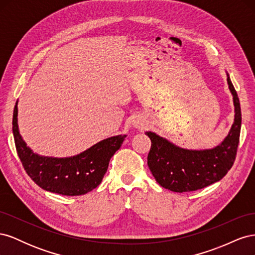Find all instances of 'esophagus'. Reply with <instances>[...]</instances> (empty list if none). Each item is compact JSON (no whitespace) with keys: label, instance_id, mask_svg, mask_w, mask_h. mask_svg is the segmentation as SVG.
Returning <instances> with one entry per match:
<instances>
[{"label":"esophagus","instance_id":"obj_1","mask_svg":"<svg viewBox=\"0 0 255 255\" xmlns=\"http://www.w3.org/2000/svg\"><path fill=\"white\" fill-rule=\"evenodd\" d=\"M140 126H142V123H138V122L135 123V127L136 128H140Z\"/></svg>","mask_w":255,"mask_h":255}]
</instances>
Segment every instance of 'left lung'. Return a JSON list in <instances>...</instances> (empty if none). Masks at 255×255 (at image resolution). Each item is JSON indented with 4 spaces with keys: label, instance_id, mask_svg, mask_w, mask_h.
<instances>
[{
    "label": "left lung",
    "instance_id": "obj_1",
    "mask_svg": "<svg viewBox=\"0 0 255 255\" xmlns=\"http://www.w3.org/2000/svg\"><path fill=\"white\" fill-rule=\"evenodd\" d=\"M227 75L235 116L232 128L220 144L213 149L189 150L155 133L145 132L151 139L148 166L161 187L174 192L198 190L220 181L232 168L241 134L242 112L237 92Z\"/></svg>",
    "mask_w": 255,
    "mask_h": 255
}]
</instances>
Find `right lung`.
Returning <instances> with one entry per match:
<instances>
[{
	"label": "right lung",
	"mask_w": 255,
	"mask_h": 255,
	"mask_svg": "<svg viewBox=\"0 0 255 255\" xmlns=\"http://www.w3.org/2000/svg\"><path fill=\"white\" fill-rule=\"evenodd\" d=\"M18 102L13 110L12 133L24 170L42 189L64 196H81L97 188L127 135L106 138L71 157H48L34 153L22 139L18 128Z\"/></svg>",
	"instance_id": "1"
}]
</instances>
